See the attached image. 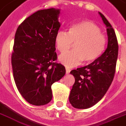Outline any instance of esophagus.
Listing matches in <instances>:
<instances>
[{
    "label": "esophagus",
    "mask_w": 126,
    "mask_h": 126,
    "mask_svg": "<svg viewBox=\"0 0 126 126\" xmlns=\"http://www.w3.org/2000/svg\"><path fill=\"white\" fill-rule=\"evenodd\" d=\"M65 69H66V73H67V74H69V73H70L71 70H70V69H69V68H68V67H66Z\"/></svg>",
    "instance_id": "34e87169"
}]
</instances>
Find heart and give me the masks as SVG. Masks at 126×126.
I'll list each match as a JSON object with an SVG mask.
<instances>
[{"label":"heart","instance_id":"b5f03b06","mask_svg":"<svg viewBox=\"0 0 126 126\" xmlns=\"http://www.w3.org/2000/svg\"><path fill=\"white\" fill-rule=\"evenodd\" d=\"M55 42L61 53L68 51L75 42V49L59 57L63 64L73 67L83 60L84 63H90L98 59L105 50L107 40L97 25L90 21H81L71 25L68 32L59 31L55 35Z\"/></svg>","mask_w":126,"mask_h":126}]
</instances>
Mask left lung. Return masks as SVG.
<instances>
[{
  "mask_svg": "<svg viewBox=\"0 0 126 126\" xmlns=\"http://www.w3.org/2000/svg\"><path fill=\"white\" fill-rule=\"evenodd\" d=\"M107 27L108 45L103 54L87 66L71 71L75 82L69 95L73 107L86 109L97 103L113 80L118 53V44L114 29L106 17L99 12Z\"/></svg>",
  "mask_w": 126,
  "mask_h": 126,
  "instance_id": "1",
  "label": "left lung"
}]
</instances>
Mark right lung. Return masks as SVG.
Wrapping results in <instances>:
<instances>
[{
  "label": "right lung",
  "instance_id": "add662e5",
  "mask_svg": "<svg viewBox=\"0 0 126 126\" xmlns=\"http://www.w3.org/2000/svg\"><path fill=\"white\" fill-rule=\"evenodd\" d=\"M60 10H41L26 18L17 29L12 54L15 83L22 97L36 106L52 99L51 85L65 75L57 60L55 38L61 26Z\"/></svg>",
  "mask_w": 126,
  "mask_h": 126
}]
</instances>
